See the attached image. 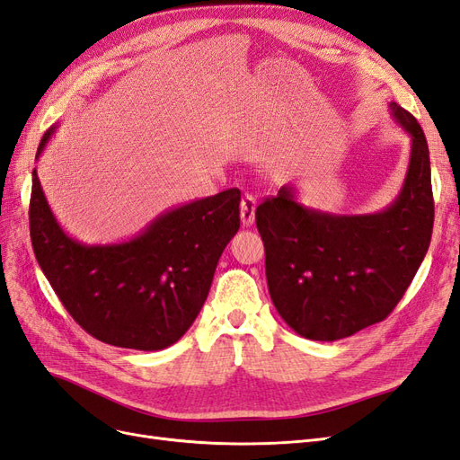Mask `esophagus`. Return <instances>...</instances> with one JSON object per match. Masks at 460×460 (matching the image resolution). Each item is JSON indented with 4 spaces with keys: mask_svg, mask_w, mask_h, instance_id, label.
I'll return each mask as SVG.
<instances>
[{
    "mask_svg": "<svg viewBox=\"0 0 460 460\" xmlns=\"http://www.w3.org/2000/svg\"><path fill=\"white\" fill-rule=\"evenodd\" d=\"M255 208H257V199L247 193L240 205V217H242L243 226H252L255 222Z\"/></svg>",
    "mask_w": 460,
    "mask_h": 460,
    "instance_id": "obj_1",
    "label": "esophagus"
}]
</instances>
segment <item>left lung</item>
Returning a JSON list of instances; mask_svg holds the SVG:
<instances>
[{
	"instance_id": "1",
	"label": "left lung",
	"mask_w": 460,
	"mask_h": 460,
	"mask_svg": "<svg viewBox=\"0 0 460 460\" xmlns=\"http://www.w3.org/2000/svg\"><path fill=\"white\" fill-rule=\"evenodd\" d=\"M389 113L411 137V155L397 198L382 211H318L299 201L294 184L255 211L270 299L301 338L336 341L382 323L426 257L434 228L428 144L409 111L392 102Z\"/></svg>"
}]
</instances>
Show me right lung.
Here are the masks:
<instances>
[{"mask_svg": "<svg viewBox=\"0 0 460 460\" xmlns=\"http://www.w3.org/2000/svg\"><path fill=\"white\" fill-rule=\"evenodd\" d=\"M58 127L41 137L36 159ZM240 190L169 208L134 238L82 243L55 218L32 171L31 240L40 269L65 309L109 345L159 351L198 318L218 259L240 230Z\"/></svg>", "mask_w": 460, "mask_h": 460, "instance_id": "1", "label": "right lung"}]
</instances>
